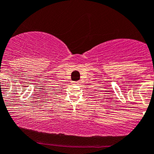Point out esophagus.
Wrapping results in <instances>:
<instances>
[{"label": "esophagus", "mask_w": 154, "mask_h": 154, "mask_svg": "<svg viewBox=\"0 0 154 154\" xmlns=\"http://www.w3.org/2000/svg\"><path fill=\"white\" fill-rule=\"evenodd\" d=\"M72 83L73 84V85H80V82H78V81H77V82H75V81H73V82H72Z\"/></svg>", "instance_id": "1"}]
</instances>
